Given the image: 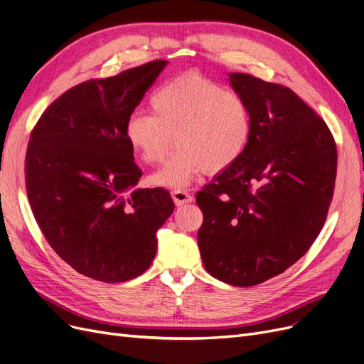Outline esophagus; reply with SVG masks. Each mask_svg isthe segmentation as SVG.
<instances>
[{
    "mask_svg": "<svg viewBox=\"0 0 364 364\" xmlns=\"http://www.w3.org/2000/svg\"><path fill=\"white\" fill-rule=\"evenodd\" d=\"M172 199L175 205H184V204H189L193 200V196L187 192V191H172Z\"/></svg>",
    "mask_w": 364,
    "mask_h": 364,
    "instance_id": "34e87169",
    "label": "esophagus"
}]
</instances>
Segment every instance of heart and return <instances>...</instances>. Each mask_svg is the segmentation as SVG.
I'll return each instance as SVG.
<instances>
[{
  "label": "heart",
  "mask_w": 364,
  "mask_h": 364,
  "mask_svg": "<svg viewBox=\"0 0 364 364\" xmlns=\"http://www.w3.org/2000/svg\"><path fill=\"white\" fill-rule=\"evenodd\" d=\"M150 105L153 114L133 112L126 119L132 151L151 165L165 159L172 136L178 146L151 175L153 184L180 189L204 171H225L249 144L252 115L246 99L203 75L169 80L153 92Z\"/></svg>",
  "instance_id": "heart-1"
}]
</instances>
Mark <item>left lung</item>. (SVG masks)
<instances>
[{
  "mask_svg": "<svg viewBox=\"0 0 364 364\" xmlns=\"http://www.w3.org/2000/svg\"><path fill=\"white\" fill-rule=\"evenodd\" d=\"M230 82L250 107L252 133L232 166L196 193L205 270L253 287L312 246L333 198L338 150L326 121L288 87L246 73Z\"/></svg>",
  "mask_w": 364,
  "mask_h": 364,
  "instance_id": "8db88e82",
  "label": "left lung"
}]
</instances>
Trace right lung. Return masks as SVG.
I'll use <instances>...</instances> for the list:
<instances>
[{"instance_id": "add662e5", "label": "right lung", "mask_w": 364, "mask_h": 364, "mask_svg": "<svg viewBox=\"0 0 364 364\" xmlns=\"http://www.w3.org/2000/svg\"><path fill=\"white\" fill-rule=\"evenodd\" d=\"M168 61L90 79L52 102L34 126L25 184L36 222L58 257L106 284L141 276L173 211L168 191L134 189L142 171L124 124Z\"/></svg>"}]
</instances>
